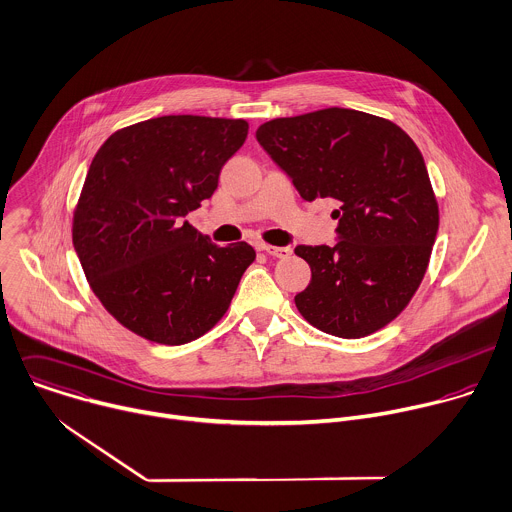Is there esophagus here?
Masks as SVG:
<instances>
[{
    "instance_id": "obj_1",
    "label": "esophagus",
    "mask_w": 512,
    "mask_h": 512,
    "mask_svg": "<svg viewBox=\"0 0 512 512\" xmlns=\"http://www.w3.org/2000/svg\"><path fill=\"white\" fill-rule=\"evenodd\" d=\"M258 250L266 252V254L272 256V258H288V256L292 254V250L286 248V246H268V244H260Z\"/></svg>"
}]
</instances>
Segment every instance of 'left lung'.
<instances>
[{
  "mask_svg": "<svg viewBox=\"0 0 512 512\" xmlns=\"http://www.w3.org/2000/svg\"><path fill=\"white\" fill-rule=\"evenodd\" d=\"M256 139L302 199L341 203L335 246L294 248L313 272L298 313L341 339L389 325L420 288L440 224L418 145L387 119L337 107L272 119Z\"/></svg>",
  "mask_w": 512,
  "mask_h": 512,
  "instance_id": "8db88e82",
  "label": "left lung"
}]
</instances>
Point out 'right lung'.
Here are the masks:
<instances>
[{"instance_id": "1", "label": "right lung", "mask_w": 512, "mask_h": 512, "mask_svg": "<svg viewBox=\"0 0 512 512\" xmlns=\"http://www.w3.org/2000/svg\"><path fill=\"white\" fill-rule=\"evenodd\" d=\"M248 123L167 115L113 133L96 151L72 218V244L102 306L131 333L183 345L226 315L256 260L218 248L183 218L212 197Z\"/></svg>"}]
</instances>
